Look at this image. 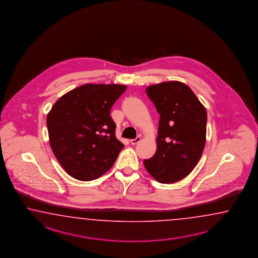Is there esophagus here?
Segmentation results:
<instances>
[{"mask_svg":"<svg viewBox=\"0 0 258 258\" xmlns=\"http://www.w3.org/2000/svg\"><path fill=\"white\" fill-rule=\"evenodd\" d=\"M141 140H142L141 136H138V137H136L135 139H132V140H131V144L133 145H137Z\"/></svg>","mask_w":258,"mask_h":258,"instance_id":"34e87169","label":"esophagus"}]
</instances>
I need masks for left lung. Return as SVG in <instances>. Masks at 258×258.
<instances>
[{
    "label": "left lung",
    "instance_id": "8db88e82",
    "mask_svg": "<svg viewBox=\"0 0 258 258\" xmlns=\"http://www.w3.org/2000/svg\"><path fill=\"white\" fill-rule=\"evenodd\" d=\"M146 94L160 118L157 152L144 161L145 169L157 182H178L201 159L206 143V109L191 88L179 81L153 85Z\"/></svg>",
    "mask_w": 258,
    "mask_h": 258
}]
</instances>
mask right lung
<instances>
[{"label": "right lung", "instance_id": "obj_1", "mask_svg": "<svg viewBox=\"0 0 258 258\" xmlns=\"http://www.w3.org/2000/svg\"><path fill=\"white\" fill-rule=\"evenodd\" d=\"M125 85L86 84L63 95L46 117L51 149L70 176L99 178L112 168L124 148L115 137L111 108Z\"/></svg>", "mask_w": 258, "mask_h": 258}]
</instances>
